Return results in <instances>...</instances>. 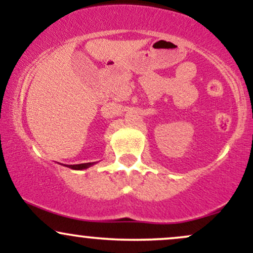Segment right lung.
Listing matches in <instances>:
<instances>
[{
  "instance_id": "right-lung-1",
  "label": "right lung",
  "mask_w": 253,
  "mask_h": 253,
  "mask_svg": "<svg viewBox=\"0 0 253 253\" xmlns=\"http://www.w3.org/2000/svg\"><path fill=\"white\" fill-rule=\"evenodd\" d=\"M95 163H83V164H75V165H68V168H70L72 170H84L88 169V168L94 165ZM66 167V165H65Z\"/></svg>"
}]
</instances>
